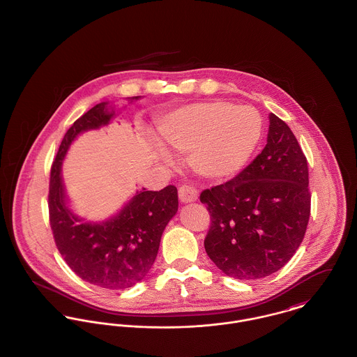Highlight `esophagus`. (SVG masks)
Listing matches in <instances>:
<instances>
[{"label": "esophagus", "mask_w": 357, "mask_h": 357, "mask_svg": "<svg viewBox=\"0 0 357 357\" xmlns=\"http://www.w3.org/2000/svg\"><path fill=\"white\" fill-rule=\"evenodd\" d=\"M199 196V191L191 187V185H181L178 188V197H180V202L181 203H192L196 202Z\"/></svg>", "instance_id": "esophagus-1"}]
</instances>
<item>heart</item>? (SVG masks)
I'll list each match as a JSON object with an SVG mask.
<instances>
[{"label":"heart","instance_id":"b5f03b06","mask_svg":"<svg viewBox=\"0 0 357 357\" xmlns=\"http://www.w3.org/2000/svg\"><path fill=\"white\" fill-rule=\"evenodd\" d=\"M263 120L252 106H236L227 100H210L178 107L158 124V135L173 150L188 154L195 173L221 181L237 176L250 162L259 144ZM155 153L163 162L170 154L162 144Z\"/></svg>","mask_w":357,"mask_h":357}]
</instances>
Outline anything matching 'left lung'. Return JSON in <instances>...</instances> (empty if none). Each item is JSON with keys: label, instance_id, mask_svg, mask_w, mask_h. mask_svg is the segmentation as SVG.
I'll use <instances>...</instances> for the list:
<instances>
[{"label": "left lung", "instance_id": "obj_1", "mask_svg": "<svg viewBox=\"0 0 357 357\" xmlns=\"http://www.w3.org/2000/svg\"><path fill=\"white\" fill-rule=\"evenodd\" d=\"M268 123L259 155L230 181L200 194L211 215L204 250L236 280H258L284 267L310 220L307 160L287 123L274 113Z\"/></svg>", "mask_w": 357, "mask_h": 357}]
</instances>
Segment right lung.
I'll list each match as a JSON object with an SVG mask.
<instances>
[{
  "label": "right lung",
  "instance_id": "obj_1",
  "mask_svg": "<svg viewBox=\"0 0 357 357\" xmlns=\"http://www.w3.org/2000/svg\"><path fill=\"white\" fill-rule=\"evenodd\" d=\"M140 97L128 98L130 102ZM116 109L100 102L65 133L50 172L49 213L56 245L66 264L86 282L120 291L140 282L157 258L163 230L178 210L174 185L137 191L124 207L103 221H84L69 204L61 176L73 140L87 130L109 126Z\"/></svg>",
  "mask_w": 357,
  "mask_h": 357
}]
</instances>
